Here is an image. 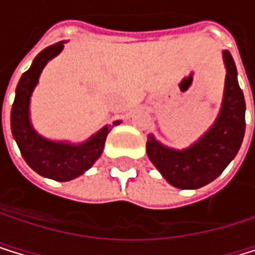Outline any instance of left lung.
Listing matches in <instances>:
<instances>
[{
  "mask_svg": "<svg viewBox=\"0 0 255 255\" xmlns=\"http://www.w3.org/2000/svg\"><path fill=\"white\" fill-rule=\"evenodd\" d=\"M227 81L222 112L213 128L188 150L174 151L153 137L146 143V154L171 185L196 190L213 182L236 157L245 134V98L237 82V68L228 50L223 52ZM255 104V99H254Z\"/></svg>",
  "mask_w": 255,
  "mask_h": 255,
  "instance_id": "obj_1",
  "label": "left lung"
}]
</instances>
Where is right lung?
I'll list each match as a JSON object with an SVG mask.
<instances>
[{
    "instance_id": "obj_1",
    "label": "right lung",
    "mask_w": 255,
    "mask_h": 255,
    "mask_svg": "<svg viewBox=\"0 0 255 255\" xmlns=\"http://www.w3.org/2000/svg\"><path fill=\"white\" fill-rule=\"evenodd\" d=\"M62 47L64 41L44 48L35 58L30 68L22 73L16 85V95L10 115L12 134L19 146V151L24 160L38 174L61 182L75 179L85 170L90 168L95 160L101 156L107 134L112 130L109 127H104L99 133H96L85 143L70 145L45 140L44 137L38 136L32 128L30 121H28V101H30V95L47 61L56 56L62 50ZM116 124L119 122H115V125Z\"/></svg>"
}]
</instances>
